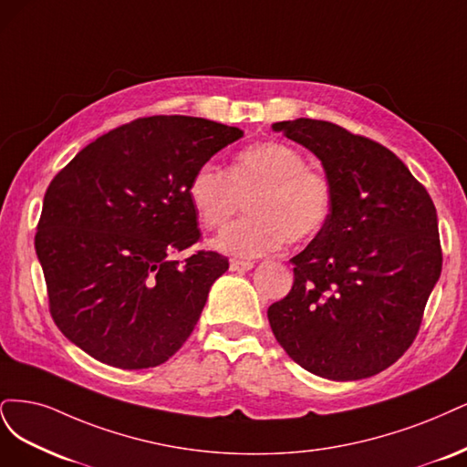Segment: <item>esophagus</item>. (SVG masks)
<instances>
[{
  "instance_id": "1",
  "label": "esophagus",
  "mask_w": 467,
  "mask_h": 467,
  "mask_svg": "<svg viewBox=\"0 0 467 467\" xmlns=\"http://www.w3.org/2000/svg\"><path fill=\"white\" fill-rule=\"evenodd\" d=\"M231 272H248V269L254 267L252 262H243V260H231Z\"/></svg>"
}]
</instances>
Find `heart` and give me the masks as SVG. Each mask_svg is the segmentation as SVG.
I'll list each match as a JSON object with an SVG mask.
<instances>
[{"mask_svg":"<svg viewBox=\"0 0 467 467\" xmlns=\"http://www.w3.org/2000/svg\"><path fill=\"white\" fill-rule=\"evenodd\" d=\"M190 202L205 229H219L246 202V215L224 227L213 246L238 258H258L283 240L303 243L318 234L332 215L334 186L306 167L305 155L281 141L244 147L229 171L203 162L188 184Z\"/></svg>","mask_w":467,"mask_h":467,"instance_id":"heart-1","label":"heart"}]
</instances>
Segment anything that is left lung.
<instances>
[{"label": "left lung", "mask_w": 467, "mask_h": 467, "mask_svg": "<svg viewBox=\"0 0 467 467\" xmlns=\"http://www.w3.org/2000/svg\"><path fill=\"white\" fill-rule=\"evenodd\" d=\"M274 130L322 161L334 207L291 258L293 289L267 308L269 326L305 370L368 379L410 349L441 277L434 203L389 149L363 135L310 118Z\"/></svg>", "instance_id": "obj_1"}]
</instances>
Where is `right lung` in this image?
Wrapping results in <instances>:
<instances>
[{"mask_svg": "<svg viewBox=\"0 0 467 467\" xmlns=\"http://www.w3.org/2000/svg\"><path fill=\"white\" fill-rule=\"evenodd\" d=\"M243 130L193 116H149L88 143L44 193L35 248L56 326L124 370L169 360L229 269L217 252L180 264L200 240L188 184Z\"/></svg>", "mask_w": 467, "mask_h": 467, "instance_id": "right-lung-1", "label": "right lung"}]
</instances>
